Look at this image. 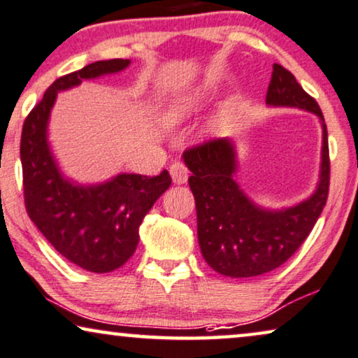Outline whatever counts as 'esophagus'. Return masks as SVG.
Instances as JSON below:
<instances>
[{
  "label": "esophagus",
  "mask_w": 358,
  "mask_h": 358,
  "mask_svg": "<svg viewBox=\"0 0 358 358\" xmlns=\"http://www.w3.org/2000/svg\"><path fill=\"white\" fill-rule=\"evenodd\" d=\"M188 173H189L188 169L182 164V162H175V164H171V166H170V175H171V178H173V183H176V185L187 183Z\"/></svg>",
  "instance_id": "esophagus-1"
}]
</instances>
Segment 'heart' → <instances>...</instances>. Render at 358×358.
Listing matches in <instances>:
<instances>
[{
    "label": "heart",
    "instance_id": "1",
    "mask_svg": "<svg viewBox=\"0 0 358 358\" xmlns=\"http://www.w3.org/2000/svg\"><path fill=\"white\" fill-rule=\"evenodd\" d=\"M203 98H204V92H196V93L187 94V96L175 99V101L166 108L165 119L170 124L182 122L183 119H187L193 111H196V108L201 104Z\"/></svg>",
    "mask_w": 358,
    "mask_h": 358
}]
</instances>
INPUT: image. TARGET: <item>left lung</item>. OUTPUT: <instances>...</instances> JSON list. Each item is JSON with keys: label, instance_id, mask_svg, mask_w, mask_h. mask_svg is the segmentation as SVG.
<instances>
[{"label": "left lung", "instance_id": "8db88e82", "mask_svg": "<svg viewBox=\"0 0 358 358\" xmlns=\"http://www.w3.org/2000/svg\"><path fill=\"white\" fill-rule=\"evenodd\" d=\"M268 106L306 109L322 121V162L316 192L293 208L268 211L245 196L234 182L236 149L229 139H213L183 152L198 217V242L204 260L217 273L249 278L283 265L306 241L326 206L331 178L327 129L316 99L293 73L273 64L266 92Z\"/></svg>", "mask_w": 358, "mask_h": 358}]
</instances>
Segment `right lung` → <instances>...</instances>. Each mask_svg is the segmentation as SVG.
Here are the masks:
<instances>
[{
	"label": "right lung",
	"mask_w": 358,
	"mask_h": 358,
	"mask_svg": "<svg viewBox=\"0 0 358 358\" xmlns=\"http://www.w3.org/2000/svg\"><path fill=\"white\" fill-rule=\"evenodd\" d=\"M129 60H99L57 78L26 117L21 136L24 203L31 221L54 249L93 273L119 268L139 244V226L171 185L157 176L121 173L106 183L83 187L64 178L47 142V124L57 93L83 80L117 73Z\"/></svg>",
	"instance_id": "right-lung-1"
}]
</instances>
